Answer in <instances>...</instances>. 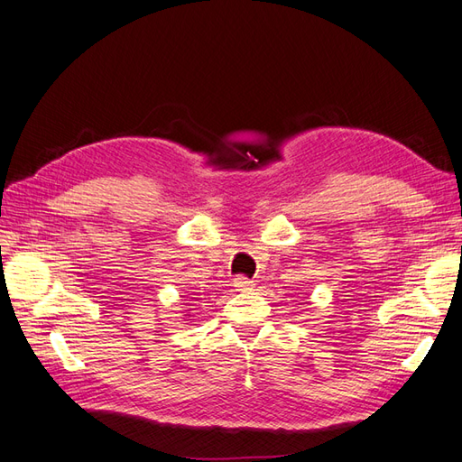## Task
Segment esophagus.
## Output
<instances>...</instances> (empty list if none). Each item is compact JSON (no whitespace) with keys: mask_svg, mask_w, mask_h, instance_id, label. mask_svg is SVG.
I'll return each mask as SVG.
<instances>
[{"mask_svg":"<svg viewBox=\"0 0 462 462\" xmlns=\"http://www.w3.org/2000/svg\"><path fill=\"white\" fill-rule=\"evenodd\" d=\"M235 287L239 291H248L250 287H253V282H250V279L245 277V275H236L235 277Z\"/></svg>","mask_w":462,"mask_h":462,"instance_id":"1","label":"esophagus"}]
</instances>
